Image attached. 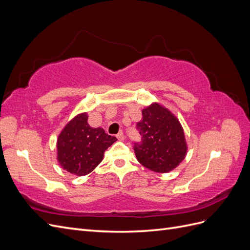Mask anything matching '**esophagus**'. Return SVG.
Listing matches in <instances>:
<instances>
[{
	"mask_svg": "<svg viewBox=\"0 0 250 250\" xmlns=\"http://www.w3.org/2000/svg\"><path fill=\"white\" fill-rule=\"evenodd\" d=\"M117 139H118L119 141H124V139H125L124 133H123L122 131H120V132L117 134Z\"/></svg>",
	"mask_w": 250,
	"mask_h": 250,
	"instance_id": "34e87169",
	"label": "esophagus"
}]
</instances>
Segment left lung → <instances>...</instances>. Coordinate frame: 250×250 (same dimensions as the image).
Here are the masks:
<instances>
[{"label": "left lung", "instance_id": "left-lung-1", "mask_svg": "<svg viewBox=\"0 0 250 250\" xmlns=\"http://www.w3.org/2000/svg\"><path fill=\"white\" fill-rule=\"evenodd\" d=\"M137 124L142 142L134 144L140 164L157 173H168L185 160L188 151L183 126L163 105L152 103L142 110Z\"/></svg>", "mask_w": 250, "mask_h": 250}]
</instances>
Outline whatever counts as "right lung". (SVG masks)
I'll return each instance as SVG.
<instances>
[{"label":"right lung","instance_id":"add662e5","mask_svg":"<svg viewBox=\"0 0 250 250\" xmlns=\"http://www.w3.org/2000/svg\"><path fill=\"white\" fill-rule=\"evenodd\" d=\"M88 116L82 112L67 123L57 139V161L62 168L77 176H84L99 165L104 152L117 141L101 127H90Z\"/></svg>","mask_w":250,"mask_h":250}]
</instances>
